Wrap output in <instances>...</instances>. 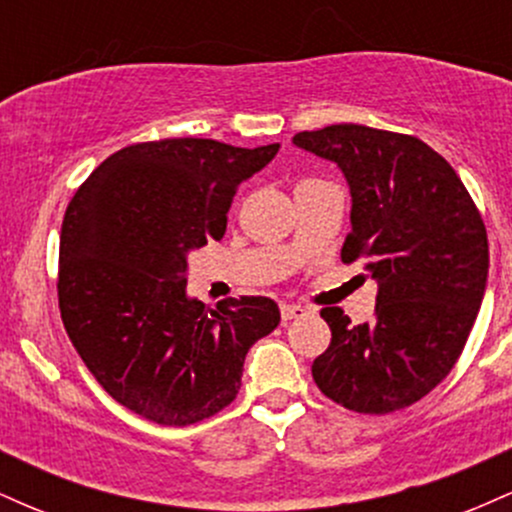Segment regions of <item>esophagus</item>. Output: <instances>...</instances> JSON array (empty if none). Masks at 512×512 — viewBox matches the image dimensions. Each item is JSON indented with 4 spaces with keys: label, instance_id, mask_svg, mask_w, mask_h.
<instances>
[{
    "label": "esophagus",
    "instance_id": "obj_1",
    "mask_svg": "<svg viewBox=\"0 0 512 512\" xmlns=\"http://www.w3.org/2000/svg\"><path fill=\"white\" fill-rule=\"evenodd\" d=\"M301 315H305L303 305H293V303L281 305V320L284 322H289V320H293V317H301Z\"/></svg>",
    "mask_w": 512,
    "mask_h": 512
}]
</instances>
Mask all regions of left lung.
Instances as JSON below:
<instances>
[{
  "mask_svg": "<svg viewBox=\"0 0 512 512\" xmlns=\"http://www.w3.org/2000/svg\"><path fill=\"white\" fill-rule=\"evenodd\" d=\"M293 144L342 168L351 233L342 262L378 279L373 322L322 308L332 342L313 361L320 392L358 414L411 407L455 368L489 274L486 226L460 175L411 137L363 125L298 132Z\"/></svg>",
  "mask_w": 512,
  "mask_h": 512,
  "instance_id": "1",
  "label": "left lung"
}]
</instances>
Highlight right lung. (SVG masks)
Returning <instances> with one entry per match:
<instances>
[{"label": "right lung", "mask_w": 512, "mask_h": 512, "mask_svg": "<svg viewBox=\"0 0 512 512\" xmlns=\"http://www.w3.org/2000/svg\"><path fill=\"white\" fill-rule=\"evenodd\" d=\"M276 151L195 137L132 144L105 158L64 211V330L98 385L154 424L190 426L228 407L248 349L279 325L272 298L211 308L185 293L187 255L223 238L240 182Z\"/></svg>", "instance_id": "add662e5"}]
</instances>
